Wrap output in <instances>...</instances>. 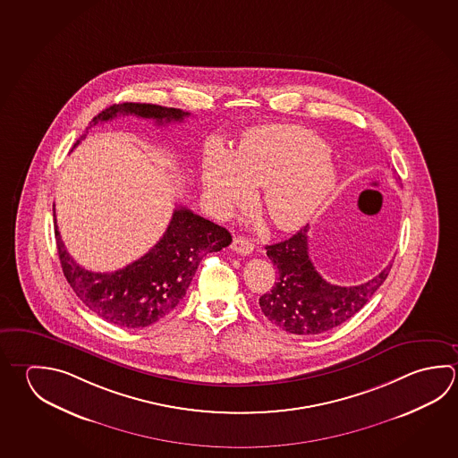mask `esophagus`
I'll use <instances>...</instances> for the list:
<instances>
[{"mask_svg":"<svg viewBox=\"0 0 458 458\" xmlns=\"http://www.w3.org/2000/svg\"><path fill=\"white\" fill-rule=\"evenodd\" d=\"M255 249V245L247 237H235L233 242V250L241 255H250Z\"/></svg>","mask_w":458,"mask_h":458,"instance_id":"obj_1","label":"esophagus"}]
</instances>
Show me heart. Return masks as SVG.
Instances as JSON below:
<instances>
[{
    "mask_svg": "<svg viewBox=\"0 0 458 458\" xmlns=\"http://www.w3.org/2000/svg\"><path fill=\"white\" fill-rule=\"evenodd\" d=\"M203 187L217 215L263 189V208L283 231L297 229L317 213L334 189L335 169L325 143L293 125H267L247 133L233 155L211 145L203 158Z\"/></svg>",
    "mask_w": 458,
    "mask_h": 458,
    "instance_id": "obj_1",
    "label": "heart"
}]
</instances>
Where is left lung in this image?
I'll list each match as a JSON object with an SVG mask.
<instances>
[{"instance_id": "1", "label": "left lung", "mask_w": 458, "mask_h": 458, "mask_svg": "<svg viewBox=\"0 0 458 458\" xmlns=\"http://www.w3.org/2000/svg\"><path fill=\"white\" fill-rule=\"evenodd\" d=\"M308 231L310 225H303L291 239L267 245L277 283L259 297V308L273 325L299 335L326 333L345 323L365 307L392 267L389 265L360 285L342 287L327 283L308 255Z\"/></svg>"}]
</instances>
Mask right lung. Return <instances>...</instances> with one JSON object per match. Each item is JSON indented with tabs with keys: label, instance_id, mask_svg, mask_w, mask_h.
<instances>
[{
	"label": "right lung",
	"instance_id": "obj_1",
	"mask_svg": "<svg viewBox=\"0 0 458 458\" xmlns=\"http://www.w3.org/2000/svg\"><path fill=\"white\" fill-rule=\"evenodd\" d=\"M119 114L153 119L157 124L183 121V117L191 116V113L182 109L148 103H123L101 111L98 116L93 117L90 127ZM83 139L85 135L75 141L74 147ZM55 237L63 273L75 295L105 321L129 329L153 325L171 313L183 299L199 261L233 242L225 227L195 215L185 207H177L166 233L148 253L113 273H93L79 267L67 253L56 217Z\"/></svg>",
	"mask_w": 458,
	"mask_h": 458
}]
</instances>
